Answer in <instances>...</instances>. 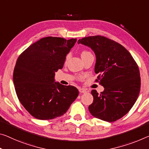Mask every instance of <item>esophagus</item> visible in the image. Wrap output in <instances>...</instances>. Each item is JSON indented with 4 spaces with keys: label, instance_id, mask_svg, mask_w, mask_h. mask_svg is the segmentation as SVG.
<instances>
[{
    "label": "esophagus",
    "instance_id": "obj_1",
    "mask_svg": "<svg viewBox=\"0 0 149 149\" xmlns=\"http://www.w3.org/2000/svg\"><path fill=\"white\" fill-rule=\"evenodd\" d=\"M79 91L80 92V93H86L87 90H86V89H84V88H79Z\"/></svg>",
    "mask_w": 149,
    "mask_h": 149
}]
</instances>
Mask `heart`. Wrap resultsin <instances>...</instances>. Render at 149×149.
<instances>
[{"label": "heart", "mask_w": 149, "mask_h": 149, "mask_svg": "<svg viewBox=\"0 0 149 149\" xmlns=\"http://www.w3.org/2000/svg\"><path fill=\"white\" fill-rule=\"evenodd\" d=\"M88 53H89V52H87V51H83V52H81V56L82 57V56L86 55V54H88ZM67 58H68V56L67 57Z\"/></svg>", "instance_id": "b5f03b06"}]
</instances>
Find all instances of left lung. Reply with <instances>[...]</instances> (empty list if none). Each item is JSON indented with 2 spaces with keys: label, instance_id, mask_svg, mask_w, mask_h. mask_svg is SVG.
I'll return each instance as SVG.
<instances>
[{
  "label": "left lung",
  "instance_id": "obj_1",
  "mask_svg": "<svg viewBox=\"0 0 149 149\" xmlns=\"http://www.w3.org/2000/svg\"><path fill=\"white\" fill-rule=\"evenodd\" d=\"M77 43L94 52L95 72L104 87L100 94L91 91L93 101L89 106V112L103 121H117L129 111L139 97L141 77L137 64L125 48L104 36L85 37Z\"/></svg>",
  "mask_w": 149,
  "mask_h": 149
}]
</instances>
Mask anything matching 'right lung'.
Instances as JSON below:
<instances>
[{"label":"right lung","instance_id":"1","mask_svg":"<svg viewBox=\"0 0 149 149\" xmlns=\"http://www.w3.org/2000/svg\"><path fill=\"white\" fill-rule=\"evenodd\" d=\"M77 41L46 37L20 54L13 73L16 95L21 104L33 117L52 119L67 112L79 95L72 86L55 81V72L62 69L65 57Z\"/></svg>","mask_w":149,"mask_h":149}]
</instances>
